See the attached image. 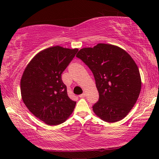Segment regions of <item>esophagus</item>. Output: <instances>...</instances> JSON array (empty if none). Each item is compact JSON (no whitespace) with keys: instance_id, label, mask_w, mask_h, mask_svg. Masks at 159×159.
Listing matches in <instances>:
<instances>
[{"instance_id":"esophagus-1","label":"esophagus","mask_w":159,"mask_h":159,"mask_svg":"<svg viewBox=\"0 0 159 159\" xmlns=\"http://www.w3.org/2000/svg\"><path fill=\"white\" fill-rule=\"evenodd\" d=\"M85 93H84L79 95V98H85Z\"/></svg>"}]
</instances>
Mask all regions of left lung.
Wrapping results in <instances>:
<instances>
[{"instance_id": "8db88e82", "label": "left lung", "mask_w": 159, "mask_h": 159, "mask_svg": "<svg viewBox=\"0 0 159 159\" xmlns=\"http://www.w3.org/2000/svg\"><path fill=\"white\" fill-rule=\"evenodd\" d=\"M92 71L99 92L93 110L102 120L115 123L124 118L139 98L142 81L131 56L116 45L98 43L76 55Z\"/></svg>"}]
</instances>
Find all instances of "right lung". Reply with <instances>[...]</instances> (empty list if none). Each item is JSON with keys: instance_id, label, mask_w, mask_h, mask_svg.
<instances>
[{"instance_id": "1", "label": "right lung", "mask_w": 159, "mask_h": 159, "mask_svg": "<svg viewBox=\"0 0 159 159\" xmlns=\"http://www.w3.org/2000/svg\"><path fill=\"white\" fill-rule=\"evenodd\" d=\"M79 49L48 48L36 54L24 71L20 81L21 99L35 116L49 125L64 123L76 102L69 98L61 74Z\"/></svg>"}]
</instances>
